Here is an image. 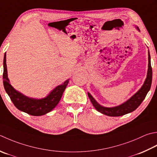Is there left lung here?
Masks as SVG:
<instances>
[{
  "mask_svg": "<svg viewBox=\"0 0 157 157\" xmlns=\"http://www.w3.org/2000/svg\"><path fill=\"white\" fill-rule=\"evenodd\" d=\"M136 28L140 31L139 28ZM152 79V70L151 67V63H150V55L148 51V69L146 80L144 82L142 88H141L133 96H132L129 99L126 101V102L116 107H105L99 105L89 93H88V95L92 104H93V106L95 107V109H96L98 112L109 116H123L127 114V113L133 112L134 110H136L137 107L140 105V104L142 103L144 99H145L147 93H148L150 87H151Z\"/></svg>",
  "mask_w": 157,
  "mask_h": 157,
  "instance_id": "8db88e82",
  "label": "left lung"
}]
</instances>
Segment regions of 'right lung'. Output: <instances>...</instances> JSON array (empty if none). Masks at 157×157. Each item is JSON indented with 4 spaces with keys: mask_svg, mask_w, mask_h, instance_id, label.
<instances>
[{
    "mask_svg": "<svg viewBox=\"0 0 157 157\" xmlns=\"http://www.w3.org/2000/svg\"><path fill=\"white\" fill-rule=\"evenodd\" d=\"M2 78L5 90L10 97L14 105L20 111L35 116H43L51 112L59 103L63 92L69 83V79H67L63 84L55 88L44 99H36L28 97L14 89L9 83L7 76V64H6V53H5L4 60H3Z\"/></svg>",
    "mask_w": 157,
    "mask_h": 157,
    "instance_id": "obj_1",
    "label": "right lung"
}]
</instances>
